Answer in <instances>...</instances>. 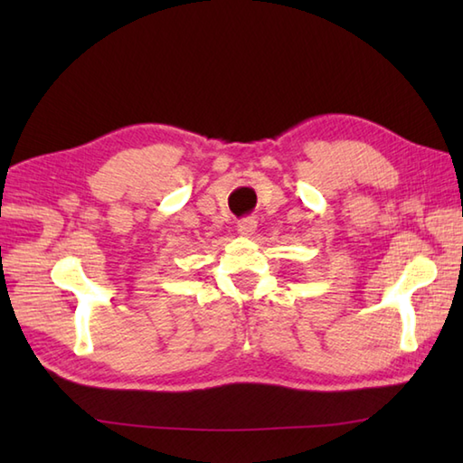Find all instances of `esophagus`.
<instances>
[{
    "mask_svg": "<svg viewBox=\"0 0 463 463\" xmlns=\"http://www.w3.org/2000/svg\"><path fill=\"white\" fill-rule=\"evenodd\" d=\"M254 231H257V221L252 216H247L239 222V234H242V237H252Z\"/></svg>",
    "mask_w": 463,
    "mask_h": 463,
    "instance_id": "esophagus-1",
    "label": "esophagus"
}]
</instances>
